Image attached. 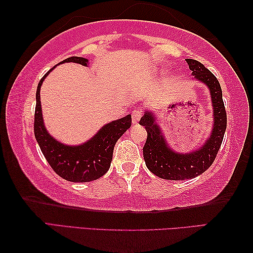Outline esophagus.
<instances>
[{"label": "esophagus", "mask_w": 253, "mask_h": 253, "mask_svg": "<svg viewBox=\"0 0 253 253\" xmlns=\"http://www.w3.org/2000/svg\"><path fill=\"white\" fill-rule=\"evenodd\" d=\"M142 117V110L141 109H136L133 111V113H132V122L134 124L138 123L140 121V119Z\"/></svg>", "instance_id": "1"}]
</instances>
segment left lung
<instances>
[{"instance_id":"left-lung-1","label":"left lung","mask_w":253,"mask_h":253,"mask_svg":"<svg viewBox=\"0 0 253 253\" xmlns=\"http://www.w3.org/2000/svg\"><path fill=\"white\" fill-rule=\"evenodd\" d=\"M186 61L194 80L204 84L211 94L213 126L204 144L190 152H177L166 140L154 112L147 110L139 122L140 126L146 127L148 133L143 147L146 166L154 175L168 180L192 179L208 170L217 155L226 130V112L217 78L200 61L194 59H186Z\"/></svg>"}]
</instances>
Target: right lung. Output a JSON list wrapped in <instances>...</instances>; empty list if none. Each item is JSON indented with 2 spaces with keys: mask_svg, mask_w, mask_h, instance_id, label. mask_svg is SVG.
Returning <instances> with one entry per match:
<instances>
[{
  "mask_svg": "<svg viewBox=\"0 0 253 253\" xmlns=\"http://www.w3.org/2000/svg\"><path fill=\"white\" fill-rule=\"evenodd\" d=\"M75 63L87 67L88 59L69 57L59 63ZM56 67V66H55ZM52 67L41 78L36 93L35 136L45 160L57 175L73 183H87L96 180L109 170L113 158L114 146L122 134L131 126V115L106 123L84 143L70 146L58 141L45 129L40 102V88Z\"/></svg>",
  "mask_w": 253,
  "mask_h": 253,
  "instance_id": "right-lung-1",
  "label": "right lung"
}]
</instances>
